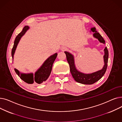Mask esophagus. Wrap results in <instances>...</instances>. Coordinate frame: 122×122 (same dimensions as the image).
<instances>
[{
	"label": "esophagus",
	"mask_w": 122,
	"mask_h": 122,
	"mask_svg": "<svg viewBox=\"0 0 122 122\" xmlns=\"http://www.w3.org/2000/svg\"><path fill=\"white\" fill-rule=\"evenodd\" d=\"M66 49V48L65 47H62V48H61V50H62V51H64V50H65Z\"/></svg>",
	"instance_id": "esophagus-1"
}]
</instances>
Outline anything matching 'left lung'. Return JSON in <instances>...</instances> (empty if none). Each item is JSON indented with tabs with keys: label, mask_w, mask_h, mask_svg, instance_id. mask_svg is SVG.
<instances>
[{
	"label": "left lung",
	"mask_w": 122,
	"mask_h": 122,
	"mask_svg": "<svg viewBox=\"0 0 122 122\" xmlns=\"http://www.w3.org/2000/svg\"><path fill=\"white\" fill-rule=\"evenodd\" d=\"M91 31L93 32V36L97 38L100 42L103 44L105 43L103 38L97 31L95 27L92 28L91 29ZM104 55L103 56V59L104 65L102 69L92 73L85 74L80 72L76 69L75 64L74 55L67 51H65L64 52L66 55V58L70 66V72L73 78L76 82L84 85H92L99 81L103 76L107 69L109 55L108 50L106 47H105L104 49Z\"/></svg>",
	"instance_id": "8db88e82"
}]
</instances>
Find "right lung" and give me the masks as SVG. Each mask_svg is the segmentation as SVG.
Returning a JSON list of instances; mask_svg holds the SVG:
<instances>
[{
	"mask_svg": "<svg viewBox=\"0 0 122 122\" xmlns=\"http://www.w3.org/2000/svg\"><path fill=\"white\" fill-rule=\"evenodd\" d=\"M29 28H30L28 25H25L23 28L22 31L16 36L11 52L13 61L14 55L16 48L20 40ZM57 56V53H56L48 57L44 62L41 67L35 72V74L32 73L28 74L22 73L19 72L17 69L15 68L14 69L15 71L23 81L29 84H33L34 83H37L38 84H41L43 82L46 81L48 78L51 74V70H52L53 63L56 58Z\"/></svg>",
	"mask_w": 122,
	"mask_h": 122,
	"instance_id": "obj_1",
	"label": "right lung"
}]
</instances>
